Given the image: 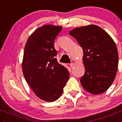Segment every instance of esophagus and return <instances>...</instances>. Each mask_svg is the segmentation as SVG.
<instances>
[{
  "instance_id": "esophagus-1",
  "label": "esophagus",
  "mask_w": 122,
  "mask_h": 122,
  "mask_svg": "<svg viewBox=\"0 0 122 122\" xmlns=\"http://www.w3.org/2000/svg\"><path fill=\"white\" fill-rule=\"evenodd\" d=\"M74 65H75V63H70V66L71 67V68H73V67L74 66Z\"/></svg>"
}]
</instances>
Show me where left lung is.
Returning <instances> with one entry per match:
<instances>
[{
    "mask_svg": "<svg viewBox=\"0 0 122 122\" xmlns=\"http://www.w3.org/2000/svg\"><path fill=\"white\" fill-rule=\"evenodd\" d=\"M83 50L84 75L82 86L94 95L104 93L110 87L117 71L119 56L115 42L98 25L77 27L69 33Z\"/></svg>",
    "mask_w": 122,
    "mask_h": 122,
    "instance_id": "obj_1",
    "label": "left lung"
}]
</instances>
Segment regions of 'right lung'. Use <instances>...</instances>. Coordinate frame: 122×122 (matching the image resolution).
I'll return each mask as SVG.
<instances>
[{"label": "right lung", "instance_id": "right-lung-1", "mask_svg": "<svg viewBox=\"0 0 122 122\" xmlns=\"http://www.w3.org/2000/svg\"><path fill=\"white\" fill-rule=\"evenodd\" d=\"M61 26L44 25L29 37L24 47L22 69L25 80L35 95L47 102L56 101L62 95L69 72L56 58L55 38Z\"/></svg>", "mask_w": 122, "mask_h": 122}]
</instances>
